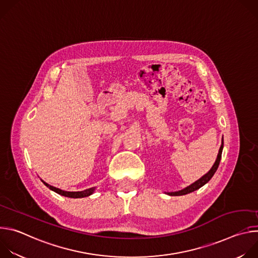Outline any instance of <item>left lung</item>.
Returning <instances> with one entry per match:
<instances>
[{"instance_id": "left-lung-1", "label": "left lung", "mask_w": 258, "mask_h": 258, "mask_svg": "<svg viewBox=\"0 0 258 258\" xmlns=\"http://www.w3.org/2000/svg\"><path fill=\"white\" fill-rule=\"evenodd\" d=\"M223 149H224V138L222 139V145H220V148L216 157V160L214 162V164L212 165V167L209 169V171L207 173H205L203 176H201L199 179H197L196 181H194L193 183H191L190 186L183 188L182 190L179 191H175V192H165V194L169 195V196H181V195H187L189 193H192L198 189H200L201 187H203L205 183H207L211 177L213 176V174L215 173V171L218 168L219 162H220V158H222V153H223Z\"/></svg>"}]
</instances>
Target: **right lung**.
Returning <instances> with one entry per match:
<instances>
[{"label":"right lung","mask_w":258,"mask_h":258,"mask_svg":"<svg viewBox=\"0 0 258 258\" xmlns=\"http://www.w3.org/2000/svg\"><path fill=\"white\" fill-rule=\"evenodd\" d=\"M41 180L44 182V185L47 186L50 190L56 192L59 195H62V196H65V197H69V198H84V197H88V196L92 195L95 192V190H96V188L94 187V188H90V189H87V190H84V191H79V192H67V191H63L61 189H58L56 187H53V186L49 185V183H47L43 179H41Z\"/></svg>","instance_id":"1"}]
</instances>
